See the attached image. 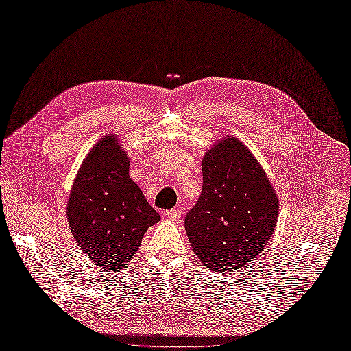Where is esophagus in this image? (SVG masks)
<instances>
[{
	"label": "esophagus",
	"instance_id": "1",
	"mask_svg": "<svg viewBox=\"0 0 351 351\" xmlns=\"http://www.w3.org/2000/svg\"><path fill=\"white\" fill-rule=\"evenodd\" d=\"M180 215H182V210H179V208L167 210V211L165 213V217H166L167 219H172V221H179Z\"/></svg>",
	"mask_w": 351,
	"mask_h": 351
}]
</instances>
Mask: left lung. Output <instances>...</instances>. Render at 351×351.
<instances>
[{
    "mask_svg": "<svg viewBox=\"0 0 351 351\" xmlns=\"http://www.w3.org/2000/svg\"><path fill=\"white\" fill-rule=\"evenodd\" d=\"M279 202L261 165L234 137L205 153L202 191L185 217L192 250L218 274L253 262L270 240Z\"/></svg>",
    "mask_w": 351,
    "mask_h": 351,
    "instance_id": "obj_1",
    "label": "left lung"
}]
</instances>
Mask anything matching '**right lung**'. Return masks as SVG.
Wrapping results in <instances>:
<instances>
[{
    "instance_id": "add662e5",
    "label": "right lung",
    "mask_w": 351,
    "mask_h": 351,
    "mask_svg": "<svg viewBox=\"0 0 351 351\" xmlns=\"http://www.w3.org/2000/svg\"><path fill=\"white\" fill-rule=\"evenodd\" d=\"M128 158L114 136L85 158L68 201L73 239L98 267L121 269L138 250L147 228L160 219L128 176Z\"/></svg>"
}]
</instances>
